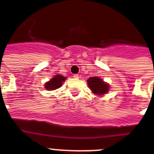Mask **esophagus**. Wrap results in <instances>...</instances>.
Returning a JSON list of instances; mask_svg holds the SVG:
<instances>
[{"label":"esophagus","mask_w":154,"mask_h":154,"mask_svg":"<svg viewBox=\"0 0 154 154\" xmlns=\"http://www.w3.org/2000/svg\"><path fill=\"white\" fill-rule=\"evenodd\" d=\"M73 77H74V78H79V75L74 74V75H73Z\"/></svg>","instance_id":"obj_1"}]
</instances>
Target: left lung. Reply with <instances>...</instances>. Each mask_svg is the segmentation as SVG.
<instances>
[{
  "label": "left lung",
  "mask_w": 154,
  "mask_h": 154,
  "mask_svg": "<svg viewBox=\"0 0 154 154\" xmlns=\"http://www.w3.org/2000/svg\"><path fill=\"white\" fill-rule=\"evenodd\" d=\"M89 88L92 93L98 96H103L109 91V85L99 77H91L87 81Z\"/></svg>",
  "instance_id": "1"
}]
</instances>
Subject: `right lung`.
I'll return each instance as SVG.
<instances>
[{"label":"right lung","mask_w":154,"mask_h":154,"mask_svg":"<svg viewBox=\"0 0 154 154\" xmlns=\"http://www.w3.org/2000/svg\"><path fill=\"white\" fill-rule=\"evenodd\" d=\"M66 77H63L62 75H55L53 78H51L48 82L45 84V88L49 91L51 90H55L59 88L62 85V84L66 81Z\"/></svg>","instance_id":"obj_1"}]
</instances>
